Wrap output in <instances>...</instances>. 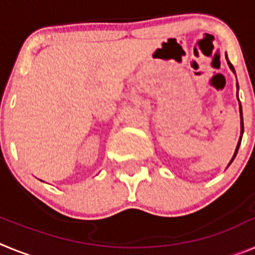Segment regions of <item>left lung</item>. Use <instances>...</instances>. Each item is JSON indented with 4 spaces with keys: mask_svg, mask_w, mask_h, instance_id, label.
Wrapping results in <instances>:
<instances>
[{
    "mask_svg": "<svg viewBox=\"0 0 255 255\" xmlns=\"http://www.w3.org/2000/svg\"><path fill=\"white\" fill-rule=\"evenodd\" d=\"M226 60H227V64H229L230 69H231V71H233V73H234V74H235V69H234V66H233V65H231V62H230V61H229V58H227V55H226ZM238 89H239V85H238ZM238 100H239V97H238ZM240 119H242V121H240V125H242V135H240V139H239L238 147H236V149H235V153H234V157H233V159H231V161H230L229 166H230V164H231V162H233V161H234V158H235V157H236V154H238V150H239V147H240V143H242V138H243V132H244V123H243V110H242V105H240Z\"/></svg>",
    "mask_w": 255,
    "mask_h": 255,
    "instance_id": "8db88e82",
    "label": "left lung"
}]
</instances>
